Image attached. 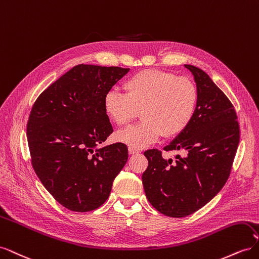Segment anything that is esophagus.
Instances as JSON below:
<instances>
[{"instance_id": "esophagus-1", "label": "esophagus", "mask_w": 259, "mask_h": 259, "mask_svg": "<svg viewBox=\"0 0 259 259\" xmlns=\"http://www.w3.org/2000/svg\"><path fill=\"white\" fill-rule=\"evenodd\" d=\"M128 151H130V153H131V154H135V153H139V150H138V149H135V148H132V147H130V148H128Z\"/></svg>"}]
</instances>
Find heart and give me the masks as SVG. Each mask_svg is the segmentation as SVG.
<instances>
[{
  "label": "heart",
  "mask_w": 259,
  "mask_h": 259,
  "mask_svg": "<svg viewBox=\"0 0 259 259\" xmlns=\"http://www.w3.org/2000/svg\"><path fill=\"white\" fill-rule=\"evenodd\" d=\"M124 93L106 94L104 109L116 126L124 127L140 110L143 121L116 135L119 142L142 149L183 133L192 121L199 101L198 88L190 79L161 70L146 69L123 83Z\"/></svg>",
  "instance_id": "1"
}]
</instances>
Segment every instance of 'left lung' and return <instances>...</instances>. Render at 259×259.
<instances>
[{
    "instance_id": "obj_1",
    "label": "left lung",
    "mask_w": 259,
    "mask_h": 259,
    "mask_svg": "<svg viewBox=\"0 0 259 259\" xmlns=\"http://www.w3.org/2000/svg\"><path fill=\"white\" fill-rule=\"evenodd\" d=\"M199 101L188 127L163 150H180L176 161L164 159L158 149L145 151L143 174L146 197L160 213L186 217L204 206L228 179L240 142L238 116L231 101L210 77L191 65Z\"/></svg>"
}]
</instances>
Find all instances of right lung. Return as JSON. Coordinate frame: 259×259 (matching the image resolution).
<instances>
[{
	"mask_svg": "<svg viewBox=\"0 0 259 259\" xmlns=\"http://www.w3.org/2000/svg\"><path fill=\"white\" fill-rule=\"evenodd\" d=\"M128 71L77 65L41 93L31 109V164L46 190L70 210L103 205L127 161L126 145L98 146L113 132L104 109L106 94Z\"/></svg>",
	"mask_w": 259,
	"mask_h": 259,
	"instance_id": "right-lung-1",
	"label": "right lung"
}]
</instances>
